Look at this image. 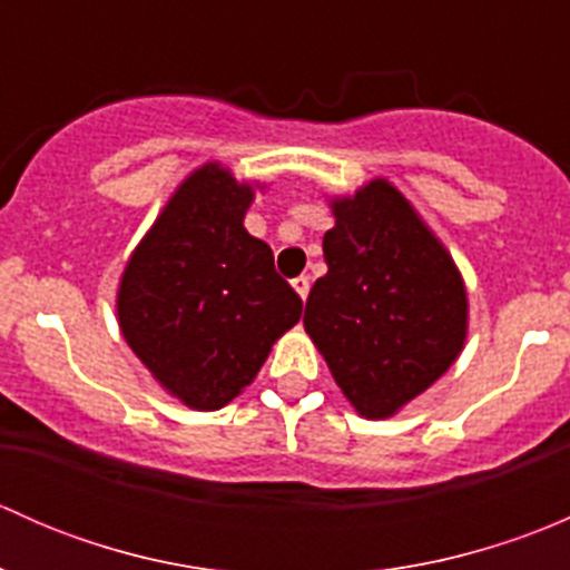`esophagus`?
Returning a JSON list of instances; mask_svg holds the SVG:
<instances>
[{
  "label": "esophagus",
  "mask_w": 570,
  "mask_h": 570,
  "mask_svg": "<svg viewBox=\"0 0 570 570\" xmlns=\"http://www.w3.org/2000/svg\"><path fill=\"white\" fill-rule=\"evenodd\" d=\"M292 286H295L297 295H301L303 301H306L308 289H312V284H308V275H297V278H292Z\"/></svg>",
  "instance_id": "1"
}]
</instances>
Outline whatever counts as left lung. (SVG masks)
I'll return each mask as SVG.
<instances>
[{"mask_svg": "<svg viewBox=\"0 0 570 570\" xmlns=\"http://www.w3.org/2000/svg\"><path fill=\"white\" fill-rule=\"evenodd\" d=\"M327 273L306 301V333L364 419H389L461 355L469 297L455 258L389 178L331 198Z\"/></svg>", "mask_w": 570, "mask_h": 570, "instance_id": "1", "label": "left lung"}]
</instances>
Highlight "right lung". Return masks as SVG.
Instances as JSON below:
<instances>
[{"instance_id":"1","label":"right lung","mask_w":570,"mask_h":570,"mask_svg":"<svg viewBox=\"0 0 570 570\" xmlns=\"http://www.w3.org/2000/svg\"><path fill=\"white\" fill-rule=\"evenodd\" d=\"M256 187L220 163L184 178L126 262L118 325L154 381L195 411L243 394L303 301L245 232Z\"/></svg>"}]
</instances>
